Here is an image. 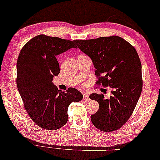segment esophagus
Wrapping results in <instances>:
<instances>
[{"label": "esophagus", "mask_w": 160, "mask_h": 160, "mask_svg": "<svg viewBox=\"0 0 160 160\" xmlns=\"http://www.w3.org/2000/svg\"><path fill=\"white\" fill-rule=\"evenodd\" d=\"M83 99L84 100H88L89 99V94L88 92L83 93Z\"/></svg>", "instance_id": "obj_1"}]
</instances>
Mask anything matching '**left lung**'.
<instances>
[{"instance_id":"obj_1","label":"left lung","mask_w":160,"mask_h":160,"mask_svg":"<svg viewBox=\"0 0 160 160\" xmlns=\"http://www.w3.org/2000/svg\"><path fill=\"white\" fill-rule=\"evenodd\" d=\"M79 49L90 57L98 85L109 86L111 96L93 92L90 98L99 108L90 116L93 125L103 132L120 128L133 113L142 90L141 63L136 49L118 36L74 40Z\"/></svg>"}]
</instances>
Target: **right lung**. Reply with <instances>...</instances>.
<instances>
[{
  "mask_svg": "<svg viewBox=\"0 0 160 160\" xmlns=\"http://www.w3.org/2000/svg\"><path fill=\"white\" fill-rule=\"evenodd\" d=\"M71 48H77L74 41L40 35L24 45L18 57V90L29 116L45 129L62 128L68 120V107L83 98L76 88L63 92L52 82L60 73L56 56Z\"/></svg>",
  "mask_w": 160,
  "mask_h": 160,
  "instance_id": "1",
  "label": "right lung"
}]
</instances>
